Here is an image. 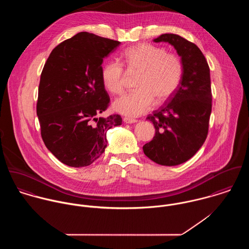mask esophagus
<instances>
[{"instance_id":"1","label":"esophagus","mask_w":249,"mask_h":249,"mask_svg":"<svg viewBox=\"0 0 249 249\" xmlns=\"http://www.w3.org/2000/svg\"><path fill=\"white\" fill-rule=\"evenodd\" d=\"M124 122L125 124H133V123H136V122H137V120H135V119H132V118H127V117H124Z\"/></svg>"}]
</instances>
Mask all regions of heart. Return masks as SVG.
<instances>
[{
	"label": "heart",
	"instance_id": "obj_1",
	"mask_svg": "<svg viewBox=\"0 0 249 249\" xmlns=\"http://www.w3.org/2000/svg\"><path fill=\"white\" fill-rule=\"evenodd\" d=\"M123 56L128 72H139L135 84L138 90L117 99L113 104L114 110L125 116L138 117L150 109L155 99L161 104L176 94L183 74L178 54L142 43L126 49ZM125 75L123 64L118 60L107 62L102 70L103 83L113 94L124 92Z\"/></svg>",
	"mask_w": 249,
	"mask_h": 249
}]
</instances>
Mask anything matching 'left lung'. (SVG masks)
<instances>
[{"instance_id": "8db88e82", "label": "left lung", "mask_w": 249, "mask_h": 249, "mask_svg": "<svg viewBox=\"0 0 249 249\" xmlns=\"http://www.w3.org/2000/svg\"><path fill=\"white\" fill-rule=\"evenodd\" d=\"M153 41L175 47L183 74L176 94L147 116L155 127V136L142 150L159 165L177 166L192 158L206 140L212 111L210 69L199 48L181 36L165 34Z\"/></svg>"}]
</instances>
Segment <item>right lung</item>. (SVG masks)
<instances>
[{"label":"right lung","mask_w":249,"mask_h":249,"mask_svg":"<svg viewBox=\"0 0 249 249\" xmlns=\"http://www.w3.org/2000/svg\"><path fill=\"white\" fill-rule=\"evenodd\" d=\"M119 45V41L79 33L57 45L44 65L36 105L41 136L67 166L91 165L105 152L107 130L122 124L118 114L98 117L110 103L102 64Z\"/></svg>","instance_id":"obj_1"}]
</instances>
